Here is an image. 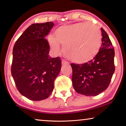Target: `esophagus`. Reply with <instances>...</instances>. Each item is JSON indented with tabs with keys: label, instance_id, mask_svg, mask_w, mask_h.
I'll list each match as a JSON object with an SVG mask.
<instances>
[{
	"label": "esophagus",
	"instance_id": "1",
	"mask_svg": "<svg viewBox=\"0 0 126 126\" xmlns=\"http://www.w3.org/2000/svg\"><path fill=\"white\" fill-rule=\"evenodd\" d=\"M61 63H62V65H68L69 63L67 61H66V60H62V61H61Z\"/></svg>",
	"mask_w": 126,
	"mask_h": 126
}]
</instances>
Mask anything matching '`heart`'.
<instances>
[{
    "label": "heart",
    "instance_id": "1",
    "mask_svg": "<svg viewBox=\"0 0 126 126\" xmlns=\"http://www.w3.org/2000/svg\"><path fill=\"white\" fill-rule=\"evenodd\" d=\"M102 33L93 23H79L63 25L56 29L54 37L48 41L54 53L60 52V44L66 57L77 63H87L96 56L101 45Z\"/></svg>",
    "mask_w": 126,
    "mask_h": 126
}]
</instances>
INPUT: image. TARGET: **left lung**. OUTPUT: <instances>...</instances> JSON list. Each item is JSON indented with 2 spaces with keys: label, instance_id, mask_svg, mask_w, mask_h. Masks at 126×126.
<instances>
[{
  "label": "left lung",
  "instance_id": "obj_1",
  "mask_svg": "<svg viewBox=\"0 0 126 126\" xmlns=\"http://www.w3.org/2000/svg\"><path fill=\"white\" fill-rule=\"evenodd\" d=\"M102 45L93 59L83 64L71 63L72 83L78 94L96 96L106 90L115 71V51L108 34L103 28Z\"/></svg>",
  "mask_w": 126,
  "mask_h": 126
}]
</instances>
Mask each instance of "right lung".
I'll return each mask as SVG.
<instances>
[{"mask_svg":"<svg viewBox=\"0 0 126 126\" xmlns=\"http://www.w3.org/2000/svg\"><path fill=\"white\" fill-rule=\"evenodd\" d=\"M54 23L31 25L16 41L13 48L11 74L21 95L32 101L48 98L61 68L60 58H51L45 39Z\"/></svg>","mask_w":126,"mask_h":126,"instance_id":"1","label":"right lung"}]
</instances>
